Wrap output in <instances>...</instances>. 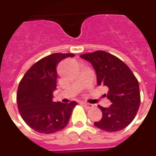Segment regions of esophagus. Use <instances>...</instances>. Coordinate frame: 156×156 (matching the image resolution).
I'll use <instances>...</instances> for the list:
<instances>
[{"mask_svg": "<svg viewBox=\"0 0 156 156\" xmlns=\"http://www.w3.org/2000/svg\"><path fill=\"white\" fill-rule=\"evenodd\" d=\"M81 104L86 109H90V108H93V105L91 103H87V102H81Z\"/></svg>", "mask_w": 156, "mask_h": 156, "instance_id": "1", "label": "esophagus"}]
</instances>
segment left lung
Wrapping results in <instances>:
<instances>
[{
  "mask_svg": "<svg viewBox=\"0 0 156 156\" xmlns=\"http://www.w3.org/2000/svg\"><path fill=\"white\" fill-rule=\"evenodd\" d=\"M92 63L97 73L98 85L108 87L105 94L111 101L110 107H98L102 117L94 125L102 131L115 132L124 129L136 115L140 103L139 83L123 61L105 51H95L80 55Z\"/></svg>",
  "mask_w": 156,
  "mask_h": 156,
  "instance_id": "8db88e82",
  "label": "left lung"
}]
</instances>
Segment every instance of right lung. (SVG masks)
Instances as JSON below:
<instances>
[{
	"label": "right lung",
	"mask_w": 156,
	"mask_h": 156,
	"mask_svg": "<svg viewBox=\"0 0 156 156\" xmlns=\"http://www.w3.org/2000/svg\"><path fill=\"white\" fill-rule=\"evenodd\" d=\"M73 54L56 53L33 64L20 82L16 99L20 116L37 132L51 134L63 130L69 122L73 109L78 104L53 101L56 89L58 63Z\"/></svg>",
	"instance_id": "add662e5"
}]
</instances>
